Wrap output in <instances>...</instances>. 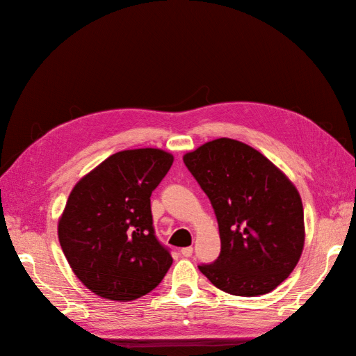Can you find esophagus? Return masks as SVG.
<instances>
[{"mask_svg": "<svg viewBox=\"0 0 356 356\" xmlns=\"http://www.w3.org/2000/svg\"><path fill=\"white\" fill-rule=\"evenodd\" d=\"M180 254H182L184 257H191V255H193V248H191V246L184 248L182 251H180Z\"/></svg>", "mask_w": 356, "mask_h": 356, "instance_id": "obj_1", "label": "esophagus"}]
</instances>
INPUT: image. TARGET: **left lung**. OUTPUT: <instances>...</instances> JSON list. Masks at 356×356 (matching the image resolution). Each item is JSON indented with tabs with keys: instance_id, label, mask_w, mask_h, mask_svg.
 <instances>
[{
	"instance_id": "8db88e82",
	"label": "left lung",
	"mask_w": 356,
	"mask_h": 356,
	"mask_svg": "<svg viewBox=\"0 0 356 356\" xmlns=\"http://www.w3.org/2000/svg\"><path fill=\"white\" fill-rule=\"evenodd\" d=\"M211 202L222 249L199 269L223 292L268 293L289 277L303 252L305 213L297 188L260 151L220 138L184 156Z\"/></svg>"
}]
</instances>
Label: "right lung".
<instances>
[{
    "instance_id": "obj_1",
    "label": "right lung",
    "mask_w": 356,
    "mask_h": 356,
    "mask_svg": "<svg viewBox=\"0 0 356 356\" xmlns=\"http://www.w3.org/2000/svg\"><path fill=\"white\" fill-rule=\"evenodd\" d=\"M172 161L157 148L119 151L74 185L58 237L74 275L93 293L131 301L168 272L172 257L154 234L149 197Z\"/></svg>"
}]
</instances>
